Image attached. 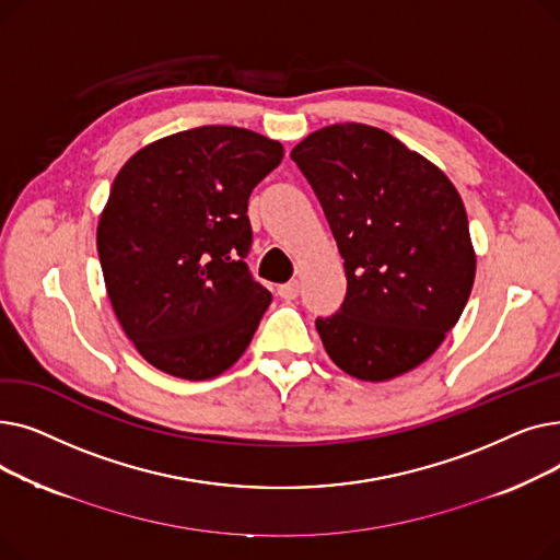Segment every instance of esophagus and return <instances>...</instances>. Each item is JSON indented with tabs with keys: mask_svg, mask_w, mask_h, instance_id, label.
<instances>
[{
	"mask_svg": "<svg viewBox=\"0 0 560 560\" xmlns=\"http://www.w3.org/2000/svg\"><path fill=\"white\" fill-rule=\"evenodd\" d=\"M277 292H279V298H281V300H285V302L295 300V298L300 295V281H288V283L279 285V288H277Z\"/></svg>",
	"mask_w": 560,
	"mask_h": 560,
	"instance_id": "obj_1",
	"label": "esophagus"
}]
</instances>
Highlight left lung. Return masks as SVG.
Here are the masks:
<instances>
[{"label":"left lung","instance_id":"1","mask_svg":"<svg viewBox=\"0 0 560 560\" xmlns=\"http://www.w3.org/2000/svg\"><path fill=\"white\" fill-rule=\"evenodd\" d=\"M290 156L345 258V302L315 319L329 359L361 381L418 368L454 329L475 283L458 190L429 159L370 125L317 129Z\"/></svg>","mask_w":560,"mask_h":560}]
</instances>
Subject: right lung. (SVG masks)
<instances>
[{
	"label": "right lung",
	"mask_w": 560,
	"mask_h": 560,
	"mask_svg": "<svg viewBox=\"0 0 560 560\" xmlns=\"http://www.w3.org/2000/svg\"><path fill=\"white\" fill-rule=\"evenodd\" d=\"M283 144L241 127L154 140L117 172L97 252L117 322L156 370L203 381L249 347L272 292L243 260L247 201Z\"/></svg>",
	"instance_id": "1"
}]
</instances>
